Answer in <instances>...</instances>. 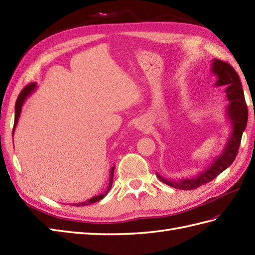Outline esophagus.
Segmentation results:
<instances>
[{
  "label": "esophagus",
  "mask_w": 255,
  "mask_h": 255,
  "mask_svg": "<svg viewBox=\"0 0 255 255\" xmlns=\"http://www.w3.org/2000/svg\"><path fill=\"white\" fill-rule=\"evenodd\" d=\"M136 128L138 129V130L140 131H147L149 129V124L143 121V119H141V121H138L137 124H136Z\"/></svg>",
  "instance_id": "esophagus-1"
}]
</instances>
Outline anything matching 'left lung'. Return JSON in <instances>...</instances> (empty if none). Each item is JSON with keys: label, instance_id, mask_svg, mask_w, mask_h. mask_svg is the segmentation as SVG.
<instances>
[{"label": "left lung", "instance_id": "left-lung-1", "mask_svg": "<svg viewBox=\"0 0 255 255\" xmlns=\"http://www.w3.org/2000/svg\"><path fill=\"white\" fill-rule=\"evenodd\" d=\"M211 72L217 77V81L215 83L216 86H227L226 96L229 102L228 106H227V117L229 119L231 132L220 155L215 158L207 169L199 173L197 176L178 181H171L156 173L159 180L171 187L183 189V191H191V189L202 186L204 184L213 181L227 167H229L238 154L242 133L245 131L248 123V106L245 93L242 90L241 81L236 70L229 63L218 60V59L213 60Z\"/></svg>", "mask_w": 255, "mask_h": 255}]
</instances>
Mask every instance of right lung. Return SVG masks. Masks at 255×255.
I'll list each match as a JSON object with an SVG mask.
<instances>
[{"label": "right lung", "instance_id": "add662e5", "mask_svg": "<svg viewBox=\"0 0 255 255\" xmlns=\"http://www.w3.org/2000/svg\"><path fill=\"white\" fill-rule=\"evenodd\" d=\"M36 86L37 84L36 83H30L28 85H26L25 88L21 90V92L19 93L17 100H16V103H15V121H14V128H13V134H14V131H15V127L16 125H17V122H18V118L20 116V112H21V107H23L24 103L26 101L27 97H28L31 93H34L35 90H36ZM114 170H115V165L112 166L111 169V172H110V182H108V186H107V189L105 191V193L103 194H100V195H96V196L92 197L91 199L89 200H85V202H82V203H77V204H73L74 206H86V205H90V204H93V203H96L99 202V200L104 198V196H106L107 193L110 192V189L113 185V177H114Z\"/></svg>", "mask_w": 255, "mask_h": 255}]
</instances>
